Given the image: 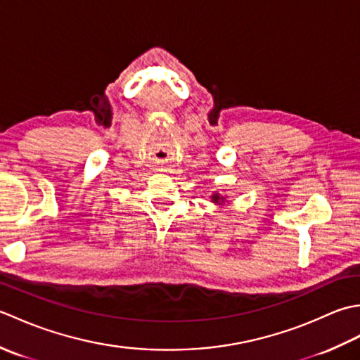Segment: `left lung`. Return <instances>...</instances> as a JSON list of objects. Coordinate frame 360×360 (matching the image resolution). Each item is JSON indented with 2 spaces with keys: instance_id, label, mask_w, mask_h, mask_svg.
Here are the masks:
<instances>
[{
  "instance_id": "left-lung-1",
  "label": "left lung",
  "mask_w": 360,
  "mask_h": 360,
  "mask_svg": "<svg viewBox=\"0 0 360 360\" xmlns=\"http://www.w3.org/2000/svg\"><path fill=\"white\" fill-rule=\"evenodd\" d=\"M212 202L223 204V202H224V196H221L219 193H213V195H212Z\"/></svg>"
}]
</instances>
